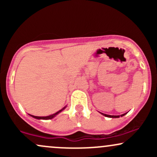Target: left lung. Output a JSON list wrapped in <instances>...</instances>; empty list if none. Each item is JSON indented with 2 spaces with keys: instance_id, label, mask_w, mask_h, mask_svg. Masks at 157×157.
<instances>
[{
  "instance_id": "8db88e82",
  "label": "left lung",
  "mask_w": 157,
  "mask_h": 157,
  "mask_svg": "<svg viewBox=\"0 0 157 157\" xmlns=\"http://www.w3.org/2000/svg\"><path fill=\"white\" fill-rule=\"evenodd\" d=\"M102 115H104V116L105 117H111V118H118V117H120V116H114V115H108V114H105V113H101ZM126 113H123V114H122L121 115V117H122V116H124V115H125Z\"/></svg>"
}]
</instances>
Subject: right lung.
<instances>
[{"mask_svg":"<svg viewBox=\"0 0 157 157\" xmlns=\"http://www.w3.org/2000/svg\"><path fill=\"white\" fill-rule=\"evenodd\" d=\"M66 106H65L64 108H63V109H61V110H60V111H57V112H56L55 113H53V114L49 115V116H46V117H36V116H33V115H31V114H29V115L31 117H34V118H35V119H37V120H51V119L55 117L56 115H57L59 113H60L61 111H63V110L66 109Z\"/></svg>","mask_w":157,"mask_h":157,"instance_id":"right-lung-1","label":"right lung"}]
</instances>
